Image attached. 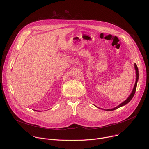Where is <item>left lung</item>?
Listing matches in <instances>:
<instances>
[{
    "label": "left lung",
    "instance_id": "obj_1",
    "mask_svg": "<svg viewBox=\"0 0 149 149\" xmlns=\"http://www.w3.org/2000/svg\"><path fill=\"white\" fill-rule=\"evenodd\" d=\"M134 67H135V70H136V83H135V85L134 86V88H133V90L131 93V94L130 95V96L128 97V98H127L125 101H124V102H123L121 104H120L119 105H118L117 107L114 108V109H108V110H105L106 111H113V110H116L117 109L121 107V106H123L125 104H127V103H128L129 102H130V101L133 98L134 94H135V92H136V87H137V81H138V79H139V71H138V68H137V65L136 64V63H134ZM103 110V109H102Z\"/></svg>",
    "mask_w": 149,
    "mask_h": 149
}]
</instances>
